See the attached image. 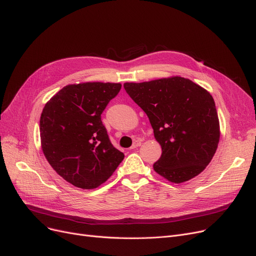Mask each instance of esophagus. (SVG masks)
<instances>
[{
  "label": "esophagus",
  "instance_id": "34e87169",
  "mask_svg": "<svg viewBox=\"0 0 256 256\" xmlns=\"http://www.w3.org/2000/svg\"><path fill=\"white\" fill-rule=\"evenodd\" d=\"M140 146H141V142L140 141H135L134 143H132V146H130V150H135V148H137Z\"/></svg>",
  "mask_w": 256,
  "mask_h": 256
}]
</instances>
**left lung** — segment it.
Returning a JSON list of instances; mask_svg holds the SVG:
<instances>
[{
    "label": "left lung",
    "instance_id": "8db88e82",
    "mask_svg": "<svg viewBox=\"0 0 256 256\" xmlns=\"http://www.w3.org/2000/svg\"><path fill=\"white\" fill-rule=\"evenodd\" d=\"M124 86L148 115L161 146L154 170L176 184L201 174L214 158L220 135L211 94L181 76L126 82Z\"/></svg>",
    "mask_w": 256,
    "mask_h": 256
}]
</instances>
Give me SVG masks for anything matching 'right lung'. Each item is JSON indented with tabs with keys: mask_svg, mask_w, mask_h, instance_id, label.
I'll use <instances>...</instances> for the list:
<instances>
[{
	"mask_svg": "<svg viewBox=\"0 0 256 256\" xmlns=\"http://www.w3.org/2000/svg\"><path fill=\"white\" fill-rule=\"evenodd\" d=\"M120 88L121 84L114 82L68 84L42 108V152L52 168L76 187L100 186L124 158L110 143L100 117Z\"/></svg>",
	"mask_w": 256,
	"mask_h": 256,
	"instance_id": "right-lung-1",
	"label": "right lung"
}]
</instances>
